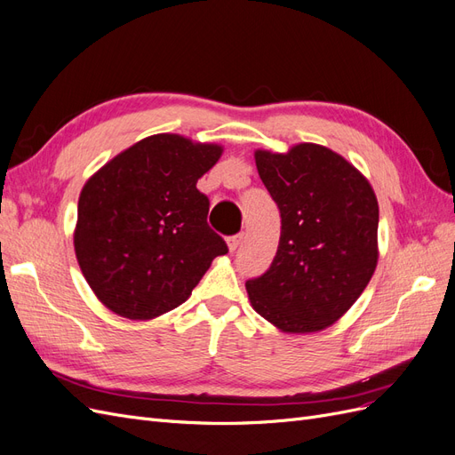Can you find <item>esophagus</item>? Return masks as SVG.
<instances>
[{"label":"esophagus","instance_id":"esophagus-1","mask_svg":"<svg viewBox=\"0 0 455 455\" xmlns=\"http://www.w3.org/2000/svg\"><path fill=\"white\" fill-rule=\"evenodd\" d=\"M241 243H243V233H237V235L228 237V249H229V252H235L239 249Z\"/></svg>","mask_w":455,"mask_h":455}]
</instances>
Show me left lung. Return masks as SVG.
I'll return each mask as SVG.
<instances>
[{
	"label": "left lung",
	"mask_w": 455,
	"mask_h": 455,
	"mask_svg": "<svg viewBox=\"0 0 455 455\" xmlns=\"http://www.w3.org/2000/svg\"><path fill=\"white\" fill-rule=\"evenodd\" d=\"M254 159L281 211V241L271 267L246 281L251 306L281 332H321L349 311L376 271V194L359 169L321 144L256 149Z\"/></svg>",
	"instance_id": "8db88e82"
}]
</instances>
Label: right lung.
Returning <instances> with one entry per match:
<instances>
[{
  "label": "right lung",
  "instance_id": "right-lung-1",
  "mask_svg": "<svg viewBox=\"0 0 455 455\" xmlns=\"http://www.w3.org/2000/svg\"><path fill=\"white\" fill-rule=\"evenodd\" d=\"M224 148L161 132L109 159L85 182L74 249L91 291L131 321H149L191 296L224 239L206 224L197 180Z\"/></svg>",
  "mask_w": 455,
  "mask_h": 455
}]
</instances>
